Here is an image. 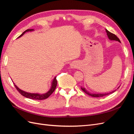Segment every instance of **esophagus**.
Returning <instances> with one entry per match:
<instances>
[{
	"label": "esophagus",
	"mask_w": 134,
	"mask_h": 134,
	"mask_svg": "<svg viewBox=\"0 0 134 134\" xmlns=\"http://www.w3.org/2000/svg\"><path fill=\"white\" fill-rule=\"evenodd\" d=\"M70 66L71 68H75L76 67V64L75 63H72L70 64Z\"/></svg>",
	"instance_id": "1"
}]
</instances>
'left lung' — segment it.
<instances>
[{"instance_id": "obj_1", "label": "left lung", "mask_w": 134, "mask_h": 134, "mask_svg": "<svg viewBox=\"0 0 134 134\" xmlns=\"http://www.w3.org/2000/svg\"><path fill=\"white\" fill-rule=\"evenodd\" d=\"M106 32H107V36H108V38L109 39V40H115V41H119V42H120V39L117 37V36L115 35V34H112V33H111L109 31H108V30H107L106 29ZM81 89H82V90L84 92H85L86 93V94H87L88 95H89V96H92V97H103V96H107V95H108V94H111V93H113V92H115V91H116V90H115V91H112V92H109V93H103V94H102V93H101V94H96V93H90L88 91H87L86 90V88H83V87H81Z\"/></svg>"}]
</instances>
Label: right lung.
Returning <instances> with one entry per match:
<instances>
[{
	"label": "right lung",
	"mask_w": 134,
	"mask_h": 134,
	"mask_svg": "<svg viewBox=\"0 0 134 134\" xmlns=\"http://www.w3.org/2000/svg\"><path fill=\"white\" fill-rule=\"evenodd\" d=\"M34 31L33 29H28L27 30H26L25 32H23L22 34L20 35L18 38L21 37L22 35H23L25 34L26 32H28V31ZM14 86L15 87V88L17 89V90L18 91V92L21 94V95H22L23 96L26 97V98H30V99H38V100H42V99H44L47 98L48 97H49L52 93L54 92V91L55 90V88L56 87V86H57V80H56V77L55 76L53 81L52 82V85H51V87L50 88V90L48 91L47 93H44V94H38V93H28L26 92L23 91L21 90H20L19 88H18L16 85L14 83Z\"/></svg>",
	"instance_id": "add662e5"
}]
</instances>
